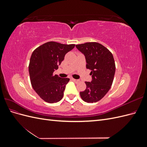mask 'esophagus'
I'll return each mask as SVG.
<instances>
[{
	"label": "esophagus",
	"mask_w": 147,
	"mask_h": 147,
	"mask_svg": "<svg viewBox=\"0 0 147 147\" xmlns=\"http://www.w3.org/2000/svg\"><path fill=\"white\" fill-rule=\"evenodd\" d=\"M71 80H72L73 82H74L75 83H78L80 82L79 80H76V79H74V78H71Z\"/></svg>",
	"instance_id": "obj_1"
}]
</instances>
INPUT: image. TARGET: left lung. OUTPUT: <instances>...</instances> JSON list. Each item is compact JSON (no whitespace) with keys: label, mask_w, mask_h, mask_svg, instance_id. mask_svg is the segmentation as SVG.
Instances as JSON below:
<instances>
[{"label":"left lung","mask_w":147,"mask_h":147,"mask_svg":"<svg viewBox=\"0 0 147 147\" xmlns=\"http://www.w3.org/2000/svg\"><path fill=\"white\" fill-rule=\"evenodd\" d=\"M85 57L86 68L91 70L92 80L86 82V90L80 92L82 99L88 103L100 100L112 86L115 73L113 56L107 48L97 42L77 45Z\"/></svg>","instance_id":"1"}]
</instances>
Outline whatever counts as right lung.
<instances>
[{
	"label": "right lung",
	"mask_w": 147,
	"mask_h": 147,
	"mask_svg": "<svg viewBox=\"0 0 147 147\" xmlns=\"http://www.w3.org/2000/svg\"><path fill=\"white\" fill-rule=\"evenodd\" d=\"M74 47V44L49 42L35 49L31 55L29 65L31 84L37 94L48 103H56L63 97L70 79L62 78L53 72L58 69L66 53Z\"/></svg>",
	"instance_id": "1"
}]
</instances>
